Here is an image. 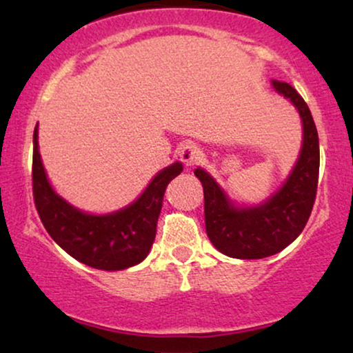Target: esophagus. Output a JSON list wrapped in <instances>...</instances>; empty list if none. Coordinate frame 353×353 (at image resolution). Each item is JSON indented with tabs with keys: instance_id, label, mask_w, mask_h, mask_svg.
Wrapping results in <instances>:
<instances>
[{
	"instance_id": "34e87169",
	"label": "esophagus",
	"mask_w": 353,
	"mask_h": 353,
	"mask_svg": "<svg viewBox=\"0 0 353 353\" xmlns=\"http://www.w3.org/2000/svg\"><path fill=\"white\" fill-rule=\"evenodd\" d=\"M179 154H181V161L184 163L185 166H195V164H199L201 161L200 148L192 143L184 145V147L181 148Z\"/></svg>"
}]
</instances>
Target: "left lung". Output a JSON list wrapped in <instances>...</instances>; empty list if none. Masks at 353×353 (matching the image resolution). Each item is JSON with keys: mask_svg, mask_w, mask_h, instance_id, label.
Segmentation results:
<instances>
[{"mask_svg": "<svg viewBox=\"0 0 353 353\" xmlns=\"http://www.w3.org/2000/svg\"><path fill=\"white\" fill-rule=\"evenodd\" d=\"M272 87L294 103L303 122L302 152L283 189L266 203L241 210L232 206L210 174L195 169L203 185L206 234L221 253L241 260L271 256L294 242L303 231L316 199L319 143L313 116L288 82L272 81Z\"/></svg>", "mask_w": 353, "mask_h": 353, "instance_id": "1", "label": "left lung"}]
</instances>
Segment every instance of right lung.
Here are the masks:
<instances>
[{"label":"right lung","mask_w":353,"mask_h":353,"mask_svg":"<svg viewBox=\"0 0 353 353\" xmlns=\"http://www.w3.org/2000/svg\"><path fill=\"white\" fill-rule=\"evenodd\" d=\"M39 130H34L32 187L35 208L46 232L58 245L83 265L105 271H119L145 260L157 236L163 196L182 164L174 163L150 182L137 201L112 214L92 216L54 194L39 153Z\"/></svg>","instance_id":"obj_1"}]
</instances>
